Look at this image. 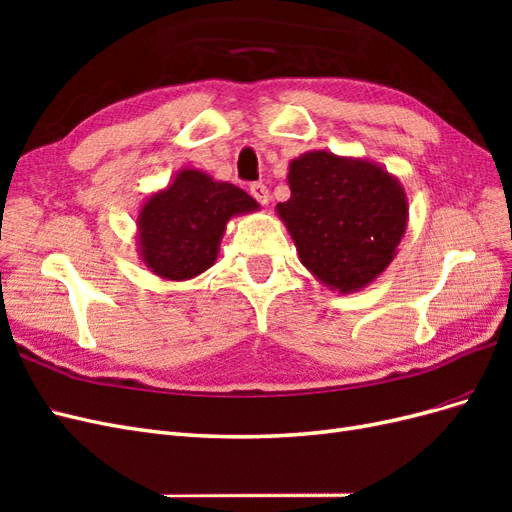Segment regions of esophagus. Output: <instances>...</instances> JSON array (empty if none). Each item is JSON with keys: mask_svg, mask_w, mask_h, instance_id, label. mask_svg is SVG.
Wrapping results in <instances>:
<instances>
[{"mask_svg": "<svg viewBox=\"0 0 512 512\" xmlns=\"http://www.w3.org/2000/svg\"><path fill=\"white\" fill-rule=\"evenodd\" d=\"M250 194L258 200L260 205H267V203H269V198H271L265 183H252V185H250Z\"/></svg>", "mask_w": 512, "mask_h": 512, "instance_id": "1", "label": "esophagus"}]
</instances>
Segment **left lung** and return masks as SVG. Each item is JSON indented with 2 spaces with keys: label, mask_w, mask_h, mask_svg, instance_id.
<instances>
[{
  "label": "left lung",
  "mask_w": 512,
  "mask_h": 512,
  "mask_svg": "<svg viewBox=\"0 0 512 512\" xmlns=\"http://www.w3.org/2000/svg\"><path fill=\"white\" fill-rule=\"evenodd\" d=\"M290 198L275 211L301 265L339 294L363 290L391 265L408 226V196L367 158L307 151L288 164Z\"/></svg>",
  "instance_id": "left-lung-1"
}]
</instances>
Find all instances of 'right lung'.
Wrapping results in <instances>:
<instances>
[{
    "instance_id": "right-lung-1",
    "label": "right lung",
    "mask_w": 512,
    "mask_h": 512,
    "mask_svg": "<svg viewBox=\"0 0 512 512\" xmlns=\"http://www.w3.org/2000/svg\"><path fill=\"white\" fill-rule=\"evenodd\" d=\"M252 211L258 203L237 185L185 166L141 205L136 252L164 282L192 280L215 265L226 224Z\"/></svg>"
}]
</instances>
